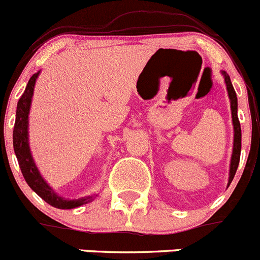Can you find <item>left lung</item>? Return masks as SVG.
I'll return each instance as SVG.
<instances>
[{
  "instance_id": "8db88e82",
  "label": "left lung",
  "mask_w": 260,
  "mask_h": 260,
  "mask_svg": "<svg viewBox=\"0 0 260 260\" xmlns=\"http://www.w3.org/2000/svg\"><path fill=\"white\" fill-rule=\"evenodd\" d=\"M225 79L226 89H228L229 100H230V110H231V119H233V126H234V144H233V154H231L230 160V169H229V182L228 186L233 181L234 176L238 169L239 160H240V151H241V127L240 122L238 119V97H236L235 89H234L233 83L230 81V77L226 72H221Z\"/></svg>"
}]
</instances>
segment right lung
<instances>
[{
	"instance_id": "add662e5",
	"label": "right lung",
	"mask_w": 260,
	"mask_h": 260,
	"mask_svg": "<svg viewBox=\"0 0 260 260\" xmlns=\"http://www.w3.org/2000/svg\"><path fill=\"white\" fill-rule=\"evenodd\" d=\"M40 71L38 73L32 74L31 78L27 82V86L25 88V92L22 96L20 97L19 102H17L16 109V120H15V127L14 134H12V139H14V150L16 154L17 161H19L20 169L24 176L25 181L29 184L30 188L39 194L40 197L45 202H48L50 206L56 207V209L61 210H71L76 209V207L86 205L88 202L93 201L96 194H89V196L81 197V199L76 200H68L60 197L53 188L50 184L46 183L45 179L43 178L42 173L38 169L37 164H35L34 158H32L31 150H30L29 145V114H30V106H31L32 94H34L35 83L39 77Z\"/></svg>"
}]
</instances>
